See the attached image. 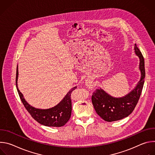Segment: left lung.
I'll return each mask as SVG.
<instances>
[{
  "label": "left lung",
  "instance_id": "obj_1",
  "mask_svg": "<svg viewBox=\"0 0 155 155\" xmlns=\"http://www.w3.org/2000/svg\"><path fill=\"white\" fill-rule=\"evenodd\" d=\"M136 54L139 58L141 77L134 90L122 97H114L102 89L96 90L92 96V103L96 113L104 120L112 122L128 117L134 110L140 98L145 77L143 55L135 44Z\"/></svg>",
  "mask_w": 155,
  "mask_h": 155
}]
</instances>
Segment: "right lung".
<instances>
[{
	"mask_svg": "<svg viewBox=\"0 0 155 155\" xmlns=\"http://www.w3.org/2000/svg\"><path fill=\"white\" fill-rule=\"evenodd\" d=\"M18 66L16 68V86L18 94L28 112L32 117L38 123L44 126L50 127H61L65 125L69 120L72 113V101L71 95L72 92L75 90L77 86L73 88L68 93L64 99L54 107L48 109L36 108L29 105L18 87Z\"/></svg>",
	"mask_w": 155,
	"mask_h": 155,
	"instance_id": "right-lung-1",
	"label": "right lung"
}]
</instances>
